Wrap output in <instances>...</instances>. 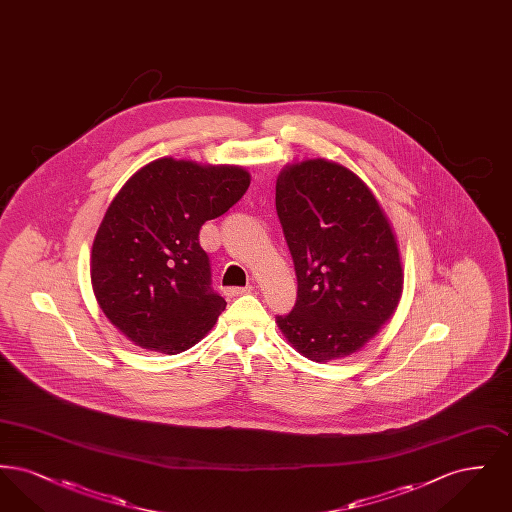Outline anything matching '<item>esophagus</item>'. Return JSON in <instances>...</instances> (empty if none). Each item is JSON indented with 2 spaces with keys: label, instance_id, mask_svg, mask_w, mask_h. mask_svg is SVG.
<instances>
[{
  "label": "esophagus",
  "instance_id": "esophagus-1",
  "mask_svg": "<svg viewBox=\"0 0 512 512\" xmlns=\"http://www.w3.org/2000/svg\"><path fill=\"white\" fill-rule=\"evenodd\" d=\"M224 293H226L228 297H238V295H244V293H251V288H249V286H247V288H228Z\"/></svg>",
  "mask_w": 512,
  "mask_h": 512
}]
</instances>
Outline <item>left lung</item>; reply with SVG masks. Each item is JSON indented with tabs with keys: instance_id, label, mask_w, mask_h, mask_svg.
<instances>
[{
	"instance_id": "8db88e82",
	"label": "left lung",
	"mask_w": 512,
	"mask_h": 512,
	"mask_svg": "<svg viewBox=\"0 0 512 512\" xmlns=\"http://www.w3.org/2000/svg\"><path fill=\"white\" fill-rule=\"evenodd\" d=\"M276 213L297 276V301L276 317L278 328L315 363L359 351L393 317L403 292L384 209L355 172L307 159L278 174Z\"/></svg>"
}]
</instances>
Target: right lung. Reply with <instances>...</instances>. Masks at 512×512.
<instances>
[{
	"label": "right lung",
	"instance_id": "add662e5",
	"mask_svg": "<svg viewBox=\"0 0 512 512\" xmlns=\"http://www.w3.org/2000/svg\"><path fill=\"white\" fill-rule=\"evenodd\" d=\"M249 182L244 167L163 157L115 195L90 274L101 311L128 340L176 355L215 326L226 301L211 288L199 230L238 203Z\"/></svg>",
	"mask_w": 512,
	"mask_h": 512
}]
</instances>
